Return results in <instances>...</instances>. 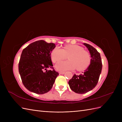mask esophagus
I'll use <instances>...</instances> for the list:
<instances>
[{"instance_id":"1","label":"esophagus","mask_w":122,"mask_h":122,"mask_svg":"<svg viewBox=\"0 0 122 122\" xmlns=\"http://www.w3.org/2000/svg\"><path fill=\"white\" fill-rule=\"evenodd\" d=\"M59 73L60 74H61V75H63L65 74V72H62V71H60L59 72Z\"/></svg>"}]
</instances>
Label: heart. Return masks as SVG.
I'll list each match as a JSON object with an SVG mask.
<instances>
[{
  "label": "heart",
  "mask_w": 122,
  "mask_h": 122,
  "mask_svg": "<svg viewBox=\"0 0 122 122\" xmlns=\"http://www.w3.org/2000/svg\"><path fill=\"white\" fill-rule=\"evenodd\" d=\"M67 56L69 61H60L55 65V68L58 71L73 70L76 68L81 71L86 68L90 64L89 53L78 45H68L62 49L56 47L51 53V61L54 63L63 59Z\"/></svg>",
  "instance_id": "heart-1"
}]
</instances>
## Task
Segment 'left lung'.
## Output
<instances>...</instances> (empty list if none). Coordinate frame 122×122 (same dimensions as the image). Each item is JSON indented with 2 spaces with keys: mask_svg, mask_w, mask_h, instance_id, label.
<instances>
[{
  "mask_svg": "<svg viewBox=\"0 0 122 122\" xmlns=\"http://www.w3.org/2000/svg\"><path fill=\"white\" fill-rule=\"evenodd\" d=\"M83 45L90 53V65L82 74L74 75L68 82L73 92L81 94L92 90L97 86L102 68L101 56L98 51L89 44L83 43Z\"/></svg>",
  "mask_w": 122,
  "mask_h": 122,
  "instance_id": "left-lung-1",
  "label": "left lung"
}]
</instances>
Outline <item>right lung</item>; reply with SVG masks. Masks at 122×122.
<instances>
[{
  "instance_id": "right-lung-1",
  "label": "right lung",
  "mask_w": 122,
  "mask_h": 122,
  "mask_svg": "<svg viewBox=\"0 0 122 122\" xmlns=\"http://www.w3.org/2000/svg\"><path fill=\"white\" fill-rule=\"evenodd\" d=\"M55 47L54 43L39 40L32 43L22 52L19 72L22 81L27 89L37 94H43L52 88L59 75L53 69L51 53Z\"/></svg>"
}]
</instances>
